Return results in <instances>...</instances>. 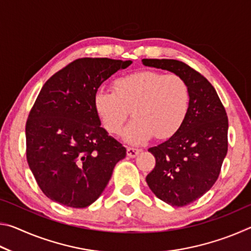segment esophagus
<instances>
[{
    "label": "esophagus",
    "instance_id": "34e87169",
    "mask_svg": "<svg viewBox=\"0 0 251 251\" xmlns=\"http://www.w3.org/2000/svg\"><path fill=\"white\" fill-rule=\"evenodd\" d=\"M139 152H141V150H138V148L127 147V156L130 157V158H134V157L137 156Z\"/></svg>",
    "mask_w": 251,
    "mask_h": 251
}]
</instances>
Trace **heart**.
<instances>
[{"label": "heart", "instance_id": "b5f03b06", "mask_svg": "<svg viewBox=\"0 0 251 251\" xmlns=\"http://www.w3.org/2000/svg\"><path fill=\"white\" fill-rule=\"evenodd\" d=\"M189 91L176 74L163 75L154 71L135 72L117 78L114 92L100 88L94 105L105 129L120 134L129 116L123 134L129 144L144 143L155 136L166 139L179 129L187 115Z\"/></svg>", "mask_w": 251, "mask_h": 251}]
</instances>
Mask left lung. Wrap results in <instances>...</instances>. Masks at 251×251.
<instances>
[{
  "label": "left lung",
  "mask_w": 251,
  "mask_h": 251,
  "mask_svg": "<svg viewBox=\"0 0 251 251\" xmlns=\"http://www.w3.org/2000/svg\"><path fill=\"white\" fill-rule=\"evenodd\" d=\"M143 64L172 72L185 80L189 91L187 115L175 134L151 147L155 168L147 185L160 201L182 207L209 190L219 176L228 151V118L214 86L177 59L144 58Z\"/></svg>",
  "instance_id": "1"
}]
</instances>
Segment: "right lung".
Instances as JSON below:
<instances>
[{"mask_svg":"<svg viewBox=\"0 0 251 251\" xmlns=\"http://www.w3.org/2000/svg\"><path fill=\"white\" fill-rule=\"evenodd\" d=\"M112 58H78L42 87L26 122V158L46 196L85 208L99 198L126 148L109 136L94 97L103 82L131 64Z\"/></svg>","mask_w":251,"mask_h":251,"instance_id":"add662e5","label":"right lung"}]
</instances>
